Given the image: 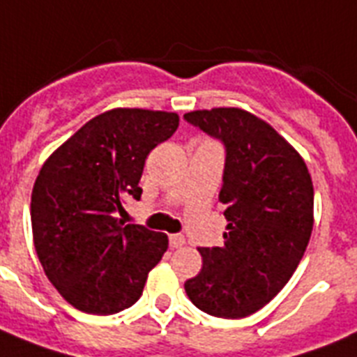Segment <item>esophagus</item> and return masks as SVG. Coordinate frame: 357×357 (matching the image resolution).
Wrapping results in <instances>:
<instances>
[{"label":"esophagus","instance_id":"1","mask_svg":"<svg viewBox=\"0 0 357 357\" xmlns=\"http://www.w3.org/2000/svg\"><path fill=\"white\" fill-rule=\"evenodd\" d=\"M169 241H170V248H181V246H185V243H187V241H185V237L179 234L170 235Z\"/></svg>","mask_w":357,"mask_h":357}]
</instances>
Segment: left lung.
I'll return each instance as SVG.
<instances>
[{
    "instance_id": "8db88e82",
    "label": "left lung",
    "mask_w": 357,
    "mask_h": 357,
    "mask_svg": "<svg viewBox=\"0 0 357 357\" xmlns=\"http://www.w3.org/2000/svg\"><path fill=\"white\" fill-rule=\"evenodd\" d=\"M183 119L225 145L219 201L225 246L199 248L203 268L185 282L197 309L217 318L253 314L286 286L312 231L307 165L269 123L238 107L190 111Z\"/></svg>"
}]
</instances>
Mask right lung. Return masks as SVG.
Returning a JSON list of instances; mask_svg holds the SVG:
<instances>
[{
  "mask_svg": "<svg viewBox=\"0 0 357 357\" xmlns=\"http://www.w3.org/2000/svg\"><path fill=\"white\" fill-rule=\"evenodd\" d=\"M178 126V114L167 111H105L39 170L30 204L33 246L48 280L79 311L131 307L167 252L165 234L123 226L116 213L123 197L140 201L145 160Z\"/></svg>",
  "mask_w": 357,
  "mask_h": 357,
  "instance_id": "right-lung-1",
  "label": "right lung"
}]
</instances>
